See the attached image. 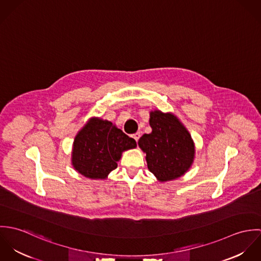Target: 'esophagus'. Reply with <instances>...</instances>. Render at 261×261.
<instances>
[{
  "mask_svg": "<svg viewBox=\"0 0 261 261\" xmlns=\"http://www.w3.org/2000/svg\"><path fill=\"white\" fill-rule=\"evenodd\" d=\"M133 138L136 140V142L138 143V141H139V139L141 138V133H136V134H134L133 135Z\"/></svg>",
  "mask_w": 261,
  "mask_h": 261,
  "instance_id": "1",
  "label": "esophagus"
}]
</instances>
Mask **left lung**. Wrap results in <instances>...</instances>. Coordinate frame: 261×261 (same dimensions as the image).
Returning <instances> with one entry per match:
<instances>
[{"mask_svg": "<svg viewBox=\"0 0 261 261\" xmlns=\"http://www.w3.org/2000/svg\"><path fill=\"white\" fill-rule=\"evenodd\" d=\"M150 134L139 140V146L147 153L149 171L161 182L184 175L194 159V144L189 132L171 113L150 112Z\"/></svg>", "mask_w": 261, "mask_h": 261, "instance_id": "8db88e82", "label": "left lung"}]
</instances>
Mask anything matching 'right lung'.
Listing matches in <instances>:
<instances>
[{"label": "right lung", "mask_w": 261, "mask_h": 261, "mask_svg": "<svg viewBox=\"0 0 261 261\" xmlns=\"http://www.w3.org/2000/svg\"><path fill=\"white\" fill-rule=\"evenodd\" d=\"M136 147L137 142L111 121L91 119L75 138L72 165L87 178L106 179L117 167L121 152Z\"/></svg>", "instance_id": "1"}]
</instances>
